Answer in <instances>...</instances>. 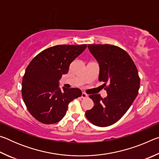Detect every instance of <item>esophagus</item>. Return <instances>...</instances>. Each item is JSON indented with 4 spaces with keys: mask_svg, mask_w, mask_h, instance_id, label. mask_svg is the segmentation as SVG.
<instances>
[{
    "mask_svg": "<svg viewBox=\"0 0 159 159\" xmlns=\"http://www.w3.org/2000/svg\"><path fill=\"white\" fill-rule=\"evenodd\" d=\"M81 98H88V95L86 93H82V94H81Z\"/></svg>",
    "mask_w": 159,
    "mask_h": 159,
    "instance_id": "obj_1",
    "label": "esophagus"
}]
</instances>
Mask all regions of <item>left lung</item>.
<instances>
[{
    "instance_id": "1",
    "label": "left lung",
    "mask_w": 159,
    "mask_h": 159,
    "mask_svg": "<svg viewBox=\"0 0 159 159\" xmlns=\"http://www.w3.org/2000/svg\"><path fill=\"white\" fill-rule=\"evenodd\" d=\"M88 47L99 63V80L104 83L107 96L103 99L98 94L90 95L94 106L85 111V116L93 125L106 127L117 122L130 108L138 94L140 79L134 61L122 48L109 44Z\"/></svg>"
}]
</instances>
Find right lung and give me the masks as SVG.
I'll list each match as a JSON object with an SVG mask.
<instances>
[{
    "instance_id": "add662e5",
    "label": "right lung",
    "mask_w": 159,
    "mask_h": 159,
    "mask_svg": "<svg viewBox=\"0 0 159 159\" xmlns=\"http://www.w3.org/2000/svg\"><path fill=\"white\" fill-rule=\"evenodd\" d=\"M87 45H58L38 54L26 67L21 95L29 113L39 122L53 124L65 116L69 104L81 96L79 88H59L62 74Z\"/></svg>"
}]
</instances>
